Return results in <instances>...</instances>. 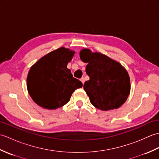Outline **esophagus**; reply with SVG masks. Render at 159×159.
Wrapping results in <instances>:
<instances>
[{"instance_id":"esophagus-1","label":"esophagus","mask_w":159,"mask_h":159,"mask_svg":"<svg viewBox=\"0 0 159 159\" xmlns=\"http://www.w3.org/2000/svg\"><path fill=\"white\" fill-rule=\"evenodd\" d=\"M80 81L82 82V83H83V84H84V83H85V79H84L83 77V78H81V79H80Z\"/></svg>"}]
</instances>
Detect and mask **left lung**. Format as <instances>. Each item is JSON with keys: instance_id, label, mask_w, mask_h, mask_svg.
<instances>
[{"instance_id": "left-lung-1", "label": "left lung", "mask_w": 159, "mask_h": 159, "mask_svg": "<svg viewBox=\"0 0 159 159\" xmlns=\"http://www.w3.org/2000/svg\"><path fill=\"white\" fill-rule=\"evenodd\" d=\"M80 58L87 63L85 72L89 80L83 88L91 103L97 109L109 111L120 107L130 92V77L120 63L100 52L80 50Z\"/></svg>"}]
</instances>
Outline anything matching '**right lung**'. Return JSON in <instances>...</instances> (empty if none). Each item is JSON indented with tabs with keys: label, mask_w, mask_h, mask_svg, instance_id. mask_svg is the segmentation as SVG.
<instances>
[{
	"label": "right lung",
	"mask_w": 159,
	"mask_h": 159,
	"mask_svg": "<svg viewBox=\"0 0 159 159\" xmlns=\"http://www.w3.org/2000/svg\"><path fill=\"white\" fill-rule=\"evenodd\" d=\"M74 53L61 47L43 56L31 67L26 86L30 96L39 106L58 109L69 102L74 91L83 87L67 67Z\"/></svg>",
	"instance_id": "right-lung-1"
}]
</instances>
